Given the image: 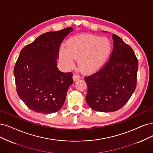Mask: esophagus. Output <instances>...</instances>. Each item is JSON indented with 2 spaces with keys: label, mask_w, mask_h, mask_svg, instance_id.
<instances>
[{
  "label": "esophagus",
  "mask_w": 153,
  "mask_h": 153,
  "mask_svg": "<svg viewBox=\"0 0 153 153\" xmlns=\"http://www.w3.org/2000/svg\"><path fill=\"white\" fill-rule=\"evenodd\" d=\"M80 76L78 74H74L73 75V79L74 81H76V80H78L79 79H80Z\"/></svg>",
  "instance_id": "esophagus-1"
}]
</instances>
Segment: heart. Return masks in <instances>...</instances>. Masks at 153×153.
<instances>
[{
	"instance_id": "obj_1",
	"label": "heart",
	"mask_w": 153,
	"mask_h": 153,
	"mask_svg": "<svg viewBox=\"0 0 153 153\" xmlns=\"http://www.w3.org/2000/svg\"><path fill=\"white\" fill-rule=\"evenodd\" d=\"M111 43L106 38L93 35H82L69 39L66 48L60 49V59L65 67L74 65V59H78L81 70L92 72L102 66L111 52Z\"/></svg>"
}]
</instances>
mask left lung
I'll list each match as a JSON object with an SVG mask.
<instances>
[{
	"mask_svg": "<svg viewBox=\"0 0 153 153\" xmlns=\"http://www.w3.org/2000/svg\"><path fill=\"white\" fill-rule=\"evenodd\" d=\"M114 48L105 65L84 77L88 105L97 111L110 112L125 105L136 88L138 60L132 48L113 34Z\"/></svg>",
	"mask_w": 153,
	"mask_h": 153,
	"instance_id": "1",
	"label": "left lung"
}]
</instances>
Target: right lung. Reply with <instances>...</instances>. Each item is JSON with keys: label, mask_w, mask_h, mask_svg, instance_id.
Masks as SVG:
<instances>
[{"label": "right lung", "mask_w": 153, "mask_h": 153, "mask_svg": "<svg viewBox=\"0 0 153 153\" xmlns=\"http://www.w3.org/2000/svg\"><path fill=\"white\" fill-rule=\"evenodd\" d=\"M71 27L47 32L22 48L14 75L19 97L31 110L44 114L59 111L73 82L72 72L56 67L62 42L72 31Z\"/></svg>", "instance_id": "1"}]
</instances>
